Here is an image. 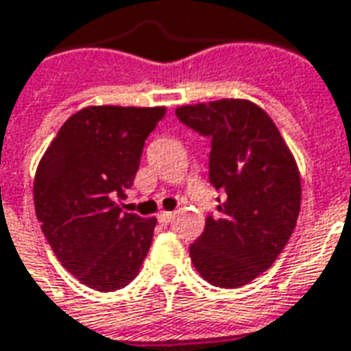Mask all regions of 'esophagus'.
Here are the masks:
<instances>
[{
  "label": "esophagus",
  "instance_id": "obj_1",
  "mask_svg": "<svg viewBox=\"0 0 351 351\" xmlns=\"http://www.w3.org/2000/svg\"><path fill=\"white\" fill-rule=\"evenodd\" d=\"M171 219H173V213H171V211H160V213H158V221L164 223V225H168Z\"/></svg>",
  "mask_w": 351,
  "mask_h": 351
}]
</instances>
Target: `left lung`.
<instances>
[{
    "mask_svg": "<svg viewBox=\"0 0 351 351\" xmlns=\"http://www.w3.org/2000/svg\"><path fill=\"white\" fill-rule=\"evenodd\" d=\"M176 115L211 140L210 183L227 195L191 243V261L217 287L245 285L274 263L295 230L297 162L272 119L253 101L183 106Z\"/></svg>",
    "mask_w": 351,
    "mask_h": 351,
    "instance_id": "8db88e82",
    "label": "left lung"
}]
</instances>
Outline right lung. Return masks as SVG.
Instances as JSON below:
<instances>
[{
  "label": "right lung",
  "mask_w": 351,
  "mask_h": 351,
  "mask_svg": "<svg viewBox=\"0 0 351 351\" xmlns=\"http://www.w3.org/2000/svg\"><path fill=\"white\" fill-rule=\"evenodd\" d=\"M164 108L94 106L62 124L34 181V204L62 267L86 287L117 291L138 276L156 219L124 213L143 145Z\"/></svg>",
  "instance_id": "add662e5"
}]
</instances>
